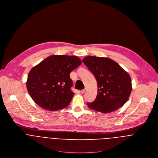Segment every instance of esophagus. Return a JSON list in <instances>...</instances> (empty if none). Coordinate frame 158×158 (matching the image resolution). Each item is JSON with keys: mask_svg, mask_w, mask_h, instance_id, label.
<instances>
[{"mask_svg": "<svg viewBox=\"0 0 158 158\" xmlns=\"http://www.w3.org/2000/svg\"><path fill=\"white\" fill-rule=\"evenodd\" d=\"M85 91H86V89H82V90L81 91V93L83 94V93H84L85 92Z\"/></svg>", "mask_w": 158, "mask_h": 158, "instance_id": "34e87169", "label": "esophagus"}]
</instances>
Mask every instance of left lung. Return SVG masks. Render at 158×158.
Wrapping results in <instances>:
<instances>
[{
    "label": "left lung",
    "mask_w": 158,
    "mask_h": 158,
    "mask_svg": "<svg viewBox=\"0 0 158 158\" xmlns=\"http://www.w3.org/2000/svg\"><path fill=\"white\" fill-rule=\"evenodd\" d=\"M83 62L94 75L98 83L96 99L88 106L102 113H109L122 107L128 101L132 87L128 73L107 57L87 56Z\"/></svg>",
    "instance_id": "obj_1"
}]
</instances>
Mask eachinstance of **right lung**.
I'll return each mask as SVG.
<instances>
[{"instance_id":"add662e5","label":"right lung","mask_w":158,"mask_h":158,"mask_svg":"<svg viewBox=\"0 0 158 158\" xmlns=\"http://www.w3.org/2000/svg\"><path fill=\"white\" fill-rule=\"evenodd\" d=\"M81 63L75 56L52 55L32 68L27 88L33 100L51 111L67 107L74 95L70 73Z\"/></svg>"}]
</instances>
